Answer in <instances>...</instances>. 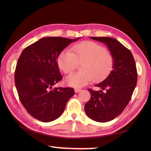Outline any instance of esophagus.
<instances>
[{"mask_svg":"<svg viewBox=\"0 0 151 151\" xmlns=\"http://www.w3.org/2000/svg\"><path fill=\"white\" fill-rule=\"evenodd\" d=\"M81 88H75V93H78L79 91H81Z\"/></svg>","mask_w":151,"mask_h":151,"instance_id":"34e87169","label":"esophagus"}]
</instances>
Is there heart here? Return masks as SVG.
<instances>
[{
	"label": "heart",
	"mask_w": 151,
	"mask_h": 151,
	"mask_svg": "<svg viewBox=\"0 0 151 151\" xmlns=\"http://www.w3.org/2000/svg\"><path fill=\"white\" fill-rule=\"evenodd\" d=\"M72 52L63 50L58 58V64L62 71L72 73L82 63L81 71L73 74L67 78V84L81 87L95 82L104 81L110 75L114 67V57L104 47L90 41L77 43L71 48Z\"/></svg>",
	"instance_id": "1"
}]
</instances>
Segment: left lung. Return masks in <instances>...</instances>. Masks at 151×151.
Segmentation results:
<instances>
[{
  "mask_svg": "<svg viewBox=\"0 0 151 151\" xmlns=\"http://www.w3.org/2000/svg\"><path fill=\"white\" fill-rule=\"evenodd\" d=\"M91 38L106 44L115 60L110 75L96 85L101 90L88 89L91 99L84 106L89 117L105 123L117 117L129 104L137 84V69L132 52L119 41L109 37Z\"/></svg>",
  "mask_w": 151,
  "mask_h": 151,
  "instance_id": "1",
  "label": "left lung"
}]
</instances>
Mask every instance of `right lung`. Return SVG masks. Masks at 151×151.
Here are the masks:
<instances>
[{
	"label": "right lung",
	"mask_w": 151,
	"mask_h": 151,
	"mask_svg": "<svg viewBox=\"0 0 151 151\" xmlns=\"http://www.w3.org/2000/svg\"><path fill=\"white\" fill-rule=\"evenodd\" d=\"M76 39L47 37L22 50L15 70L19 98L32 116L45 123L59 117L69 99L72 88H53L62 80L57 58L60 52Z\"/></svg>",
	"instance_id": "add662e5"
}]
</instances>
